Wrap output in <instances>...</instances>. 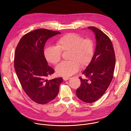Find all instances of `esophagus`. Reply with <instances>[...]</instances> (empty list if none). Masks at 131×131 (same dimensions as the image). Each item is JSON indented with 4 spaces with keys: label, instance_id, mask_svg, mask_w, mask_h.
I'll list each match as a JSON object with an SVG mask.
<instances>
[{
    "label": "esophagus",
    "instance_id": "1",
    "mask_svg": "<svg viewBox=\"0 0 131 131\" xmlns=\"http://www.w3.org/2000/svg\"><path fill=\"white\" fill-rule=\"evenodd\" d=\"M70 78H69V77H63V80H64V81H67V80H69V79H70Z\"/></svg>",
    "mask_w": 131,
    "mask_h": 131
}]
</instances>
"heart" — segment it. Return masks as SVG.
Segmentation results:
<instances>
[{"instance_id":"obj_1","label":"heart","mask_w":131,"mask_h":131,"mask_svg":"<svg viewBox=\"0 0 131 131\" xmlns=\"http://www.w3.org/2000/svg\"><path fill=\"white\" fill-rule=\"evenodd\" d=\"M69 51L68 59L55 68L60 76L70 77L79 68L88 66L94 54V43L89 38L83 37L76 33H68L63 36L57 41V46H48L44 50L46 60L53 64H58L61 59L62 52Z\"/></svg>"}]
</instances>
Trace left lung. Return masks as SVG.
Wrapping results in <instances>:
<instances>
[{
  "mask_svg": "<svg viewBox=\"0 0 131 131\" xmlns=\"http://www.w3.org/2000/svg\"><path fill=\"white\" fill-rule=\"evenodd\" d=\"M88 28L94 34L95 50L92 60L82 72L88 79L79 78L81 85L76 90V94L82 101L92 103L101 98L109 86L113 78L116 60L109 37L95 27Z\"/></svg>",
  "mask_w": 131,
  "mask_h": 131,
  "instance_id": "1",
  "label": "left lung"
}]
</instances>
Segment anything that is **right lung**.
Instances as JSON below:
<instances>
[{"instance_id":"1","label":"right lung","mask_w":131,"mask_h":131,"mask_svg":"<svg viewBox=\"0 0 131 131\" xmlns=\"http://www.w3.org/2000/svg\"><path fill=\"white\" fill-rule=\"evenodd\" d=\"M61 34L40 28L22 37L14 54V68L17 78L26 94L34 102L46 104L58 94L62 78L48 80L54 73L45 58L43 49L46 41L52 37Z\"/></svg>"}]
</instances>
